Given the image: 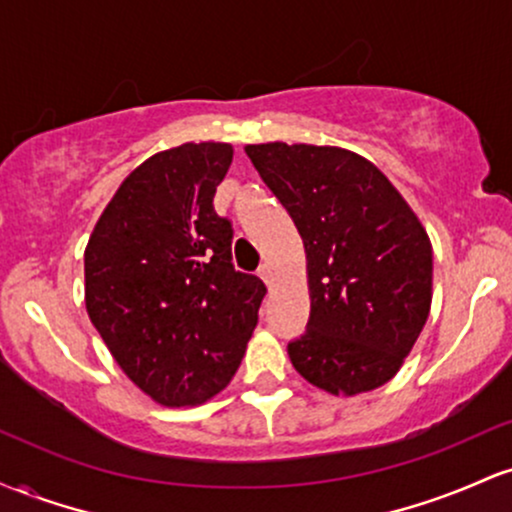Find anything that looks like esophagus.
<instances>
[{"label": "esophagus", "mask_w": 512, "mask_h": 512, "mask_svg": "<svg viewBox=\"0 0 512 512\" xmlns=\"http://www.w3.org/2000/svg\"><path fill=\"white\" fill-rule=\"evenodd\" d=\"M260 276H262V281L267 286H272V281H274V269H272V264L269 262H264L262 267H260Z\"/></svg>", "instance_id": "34e87169"}]
</instances>
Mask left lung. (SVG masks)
Returning <instances> with one entry per match:
<instances>
[{"mask_svg":"<svg viewBox=\"0 0 512 512\" xmlns=\"http://www.w3.org/2000/svg\"><path fill=\"white\" fill-rule=\"evenodd\" d=\"M305 245L310 320L293 368L354 397L402 368L428 320L433 250L419 216L368 158L339 146L248 144Z\"/></svg>","mask_w":512,"mask_h":512,"instance_id":"8db88e82","label":"left lung"}]
</instances>
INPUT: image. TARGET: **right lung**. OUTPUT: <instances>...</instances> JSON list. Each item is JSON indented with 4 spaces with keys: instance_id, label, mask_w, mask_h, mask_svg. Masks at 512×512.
Returning <instances> with one entry per match:
<instances>
[{
    "instance_id": "1",
    "label": "right lung",
    "mask_w": 512,
    "mask_h": 512,
    "mask_svg": "<svg viewBox=\"0 0 512 512\" xmlns=\"http://www.w3.org/2000/svg\"><path fill=\"white\" fill-rule=\"evenodd\" d=\"M233 161L223 142L158 151L122 180L84 252L86 310L144 395L195 407L231 383L264 298L236 272L231 221L214 195Z\"/></svg>"
}]
</instances>
